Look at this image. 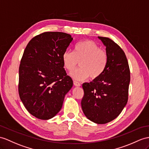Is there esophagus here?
Instances as JSON below:
<instances>
[{
	"label": "esophagus",
	"mask_w": 149,
	"mask_h": 149,
	"mask_svg": "<svg viewBox=\"0 0 149 149\" xmlns=\"http://www.w3.org/2000/svg\"><path fill=\"white\" fill-rule=\"evenodd\" d=\"M73 83H74V86H81L80 83H79L78 81H77L74 80V81H73Z\"/></svg>",
	"instance_id": "34e87169"
}]
</instances>
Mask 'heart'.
<instances>
[{
    "label": "heart",
    "mask_w": 149,
    "mask_h": 149,
    "mask_svg": "<svg viewBox=\"0 0 149 149\" xmlns=\"http://www.w3.org/2000/svg\"><path fill=\"white\" fill-rule=\"evenodd\" d=\"M62 59L64 68L71 72L79 63L80 68L71 72V77L77 80H84L89 77L97 79L103 74L108 62V54L106 50L90 40L77 43L74 51L66 50Z\"/></svg>",
    "instance_id": "b5f03b06"
}]
</instances>
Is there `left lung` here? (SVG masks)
Here are the masks:
<instances>
[{"label": "left lung", "instance_id": "obj_1", "mask_svg": "<svg viewBox=\"0 0 149 149\" xmlns=\"http://www.w3.org/2000/svg\"><path fill=\"white\" fill-rule=\"evenodd\" d=\"M106 47L108 62L99 78L83 83L81 107L86 117L97 124L116 118L128 99L130 71L123 49L107 37H99Z\"/></svg>", "mask_w": 149, "mask_h": 149}]
</instances>
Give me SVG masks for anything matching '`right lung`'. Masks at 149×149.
<instances>
[{
    "label": "right lung",
    "instance_id": "1",
    "mask_svg": "<svg viewBox=\"0 0 149 149\" xmlns=\"http://www.w3.org/2000/svg\"><path fill=\"white\" fill-rule=\"evenodd\" d=\"M72 38L63 32L48 31L29 42L19 68L18 92L25 108L47 120L59 112L73 82L65 71L62 56Z\"/></svg>",
    "mask_w": 149,
    "mask_h": 149
}]
</instances>
